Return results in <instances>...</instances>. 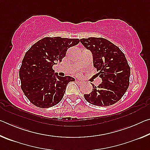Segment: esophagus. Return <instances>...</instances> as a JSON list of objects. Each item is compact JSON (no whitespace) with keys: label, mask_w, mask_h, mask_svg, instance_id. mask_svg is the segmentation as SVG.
<instances>
[{"label":"esophagus","mask_w":150,"mask_h":150,"mask_svg":"<svg viewBox=\"0 0 150 150\" xmlns=\"http://www.w3.org/2000/svg\"><path fill=\"white\" fill-rule=\"evenodd\" d=\"M76 83H77V84H82L83 83L82 81H76Z\"/></svg>","instance_id":"obj_1"}]
</instances>
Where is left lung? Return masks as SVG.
Masks as SVG:
<instances>
[{
  "label": "left lung",
  "mask_w": 150,
  "mask_h": 150,
  "mask_svg": "<svg viewBox=\"0 0 150 150\" xmlns=\"http://www.w3.org/2000/svg\"><path fill=\"white\" fill-rule=\"evenodd\" d=\"M93 54V65L103 82L93 85V91L85 94L88 103L98 106L114 105L121 99L129 87L130 67L124 53L112 43L103 38L80 40Z\"/></svg>",
  "instance_id": "obj_1"
}]
</instances>
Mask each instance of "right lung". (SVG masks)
<instances>
[{"instance_id":"1","label":"right lung","mask_w":150,"mask_h":150,"mask_svg":"<svg viewBox=\"0 0 150 150\" xmlns=\"http://www.w3.org/2000/svg\"><path fill=\"white\" fill-rule=\"evenodd\" d=\"M79 43V40L76 38L45 37L28 50L19 76L22 90L33 105L46 108L62 100L67 84L75 79L58 76L54 73L53 65L62 62L67 50Z\"/></svg>"}]
</instances>
